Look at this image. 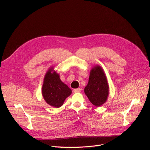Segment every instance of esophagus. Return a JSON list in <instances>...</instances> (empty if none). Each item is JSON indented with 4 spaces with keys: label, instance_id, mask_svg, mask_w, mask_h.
I'll use <instances>...</instances> for the list:
<instances>
[{
    "label": "esophagus",
    "instance_id": "esophagus-1",
    "mask_svg": "<svg viewBox=\"0 0 150 150\" xmlns=\"http://www.w3.org/2000/svg\"><path fill=\"white\" fill-rule=\"evenodd\" d=\"M80 91H81V89H79V88H78V89H74V92L75 93H76V92H80Z\"/></svg>",
    "mask_w": 150,
    "mask_h": 150
}]
</instances>
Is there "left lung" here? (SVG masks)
<instances>
[{"label":"left lung","mask_w":150,"mask_h":150,"mask_svg":"<svg viewBox=\"0 0 150 150\" xmlns=\"http://www.w3.org/2000/svg\"><path fill=\"white\" fill-rule=\"evenodd\" d=\"M84 92L93 105L100 106L105 103L109 94V86L103 70L100 66L92 69Z\"/></svg>","instance_id":"obj_1"}]
</instances>
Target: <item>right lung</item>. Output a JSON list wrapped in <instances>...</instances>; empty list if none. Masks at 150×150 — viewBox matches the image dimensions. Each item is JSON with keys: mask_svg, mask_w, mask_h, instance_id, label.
I'll return each instance as SVG.
<instances>
[{"mask_svg": "<svg viewBox=\"0 0 150 150\" xmlns=\"http://www.w3.org/2000/svg\"><path fill=\"white\" fill-rule=\"evenodd\" d=\"M50 69L46 74L42 88V96L47 103L54 108L61 107L66 98L69 97L72 91L63 83L59 78V74Z\"/></svg>", "mask_w": 150, "mask_h": 150, "instance_id": "obj_1", "label": "right lung"}]
</instances>
